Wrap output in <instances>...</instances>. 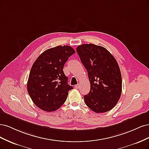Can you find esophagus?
<instances>
[{
	"mask_svg": "<svg viewBox=\"0 0 149 149\" xmlns=\"http://www.w3.org/2000/svg\"><path fill=\"white\" fill-rule=\"evenodd\" d=\"M74 88H75L76 89H79V84L75 85V86H74Z\"/></svg>",
	"mask_w": 149,
	"mask_h": 149,
	"instance_id": "1",
	"label": "esophagus"
}]
</instances>
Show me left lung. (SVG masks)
Here are the masks:
<instances>
[{
  "instance_id": "8db88e82",
  "label": "left lung",
  "mask_w": 149,
  "mask_h": 149,
  "mask_svg": "<svg viewBox=\"0 0 149 149\" xmlns=\"http://www.w3.org/2000/svg\"><path fill=\"white\" fill-rule=\"evenodd\" d=\"M81 63L88 71L91 89L84 96L85 104L96 113L112 109L119 100L122 77L118 62L107 49L94 44L76 48Z\"/></svg>"
}]
</instances>
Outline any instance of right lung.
<instances>
[{"instance_id": "right-lung-1", "label": "right lung", "mask_w": 149, "mask_h": 149, "mask_svg": "<svg viewBox=\"0 0 149 149\" xmlns=\"http://www.w3.org/2000/svg\"><path fill=\"white\" fill-rule=\"evenodd\" d=\"M74 49L70 46H57L47 49L35 60L27 82L31 100L40 109L55 111L63 104L73 86L68 84L63 69Z\"/></svg>"}]
</instances>
